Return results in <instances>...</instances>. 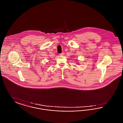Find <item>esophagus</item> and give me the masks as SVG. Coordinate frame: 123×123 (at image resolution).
<instances>
[{
	"mask_svg": "<svg viewBox=\"0 0 123 123\" xmlns=\"http://www.w3.org/2000/svg\"><path fill=\"white\" fill-rule=\"evenodd\" d=\"M64 52H63V53H60V54H59V55H60V56H63V55H64Z\"/></svg>",
	"mask_w": 123,
	"mask_h": 123,
	"instance_id": "esophagus-1",
	"label": "esophagus"
}]
</instances>
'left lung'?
Wrapping results in <instances>:
<instances>
[{"label": "left lung", "instance_id": "left-lung-1", "mask_svg": "<svg viewBox=\"0 0 123 123\" xmlns=\"http://www.w3.org/2000/svg\"><path fill=\"white\" fill-rule=\"evenodd\" d=\"M77 64H78V63H77Z\"/></svg>", "mask_w": 123, "mask_h": 123}]
</instances>
